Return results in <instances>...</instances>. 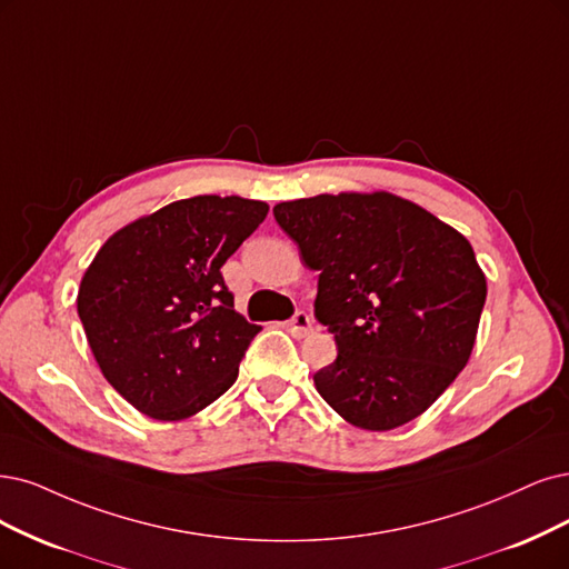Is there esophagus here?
Segmentation results:
<instances>
[{
    "instance_id": "1",
    "label": "esophagus",
    "mask_w": 569,
    "mask_h": 569,
    "mask_svg": "<svg viewBox=\"0 0 569 569\" xmlns=\"http://www.w3.org/2000/svg\"><path fill=\"white\" fill-rule=\"evenodd\" d=\"M288 330H290L292 338H307V335L311 332V319L307 317L305 311H298L296 317L288 321Z\"/></svg>"
}]
</instances>
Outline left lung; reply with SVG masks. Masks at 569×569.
Returning a JSON list of instances; mask_svg holds the SVG:
<instances>
[{"label": "left lung", "mask_w": 569, "mask_h": 569, "mask_svg": "<svg viewBox=\"0 0 569 569\" xmlns=\"http://www.w3.org/2000/svg\"><path fill=\"white\" fill-rule=\"evenodd\" d=\"M319 271L313 309L338 359L313 375L349 425L389 431L422 415L465 370L488 281L465 234L389 192L273 206Z\"/></svg>", "instance_id": "1"}]
</instances>
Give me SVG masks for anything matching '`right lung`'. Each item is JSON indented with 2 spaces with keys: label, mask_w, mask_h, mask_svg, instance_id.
<instances>
[{
  "label": "right lung",
  "mask_w": 569,
  "mask_h": 569,
  "mask_svg": "<svg viewBox=\"0 0 569 569\" xmlns=\"http://www.w3.org/2000/svg\"><path fill=\"white\" fill-rule=\"evenodd\" d=\"M269 206L203 194L168 203L104 241L77 311L108 380L136 410L180 422L237 382L260 332L234 309L220 267Z\"/></svg>",
  "instance_id": "right-lung-1"
}]
</instances>
